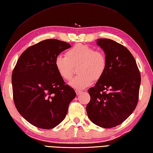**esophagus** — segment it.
I'll return each instance as SVG.
<instances>
[{"label":"esophagus","instance_id":"34e87169","mask_svg":"<svg viewBox=\"0 0 153 153\" xmlns=\"http://www.w3.org/2000/svg\"><path fill=\"white\" fill-rule=\"evenodd\" d=\"M82 92V90H76V93L77 95H79V94H81Z\"/></svg>","mask_w":153,"mask_h":153}]
</instances>
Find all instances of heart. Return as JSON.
Listing matches in <instances>:
<instances>
[{"instance_id": "heart-1", "label": "heart", "mask_w": 153, "mask_h": 153, "mask_svg": "<svg viewBox=\"0 0 153 153\" xmlns=\"http://www.w3.org/2000/svg\"><path fill=\"white\" fill-rule=\"evenodd\" d=\"M78 76L69 84L76 89H84L103 76L107 65V60L103 52L97 51L88 45L77 44L66 52V56L57 55L55 66L58 74L66 81L74 75L75 66L78 65Z\"/></svg>"}]
</instances>
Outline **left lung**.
Wrapping results in <instances>:
<instances>
[{
	"mask_svg": "<svg viewBox=\"0 0 153 153\" xmlns=\"http://www.w3.org/2000/svg\"><path fill=\"white\" fill-rule=\"evenodd\" d=\"M107 60L104 74L88 90V116L97 126L110 128L120 124L137 107L140 74L134 57L126 48L109 39H98Z\"/></svg>",
	"mask_w": 153,
	"mask_h": 153,
	"instance_id": "obj_1",
	"label": "left lung"
}]
</instances>
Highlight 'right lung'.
Here are the masks:
<instances>
[{"label":"right lung","mask_w":153,"mask_h":153,"mask_svg":"<svg viewBox=\"0 0 153 153\" xmlns=\"http://www.w3.org/2000/svg\"><path fill=\"white\" fill-rule=\"evenodd\" d=\"M71 45L54 39L29 47L19 57L12 74L13 100L30 124L51 129L64 120L76 94L58 74L55 59Z\"/></svg>","instance_id":"add662e5"}]
</instances>
